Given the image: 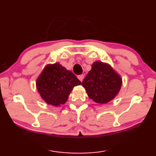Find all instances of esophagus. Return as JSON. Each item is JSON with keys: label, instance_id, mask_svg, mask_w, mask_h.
Returning <instances> with one entry per match:
<instances>
[{"label": "esophagus", "instance_id": "1", "mask_svg": "<svg viewBox=\"0 0 156 156\" xmlns=\"http://www.w3.org/2000/svg\"><path fill=\"white\" fill-rule=\"evenodd\" d=\"M78 78L81 81V82H82L83 80V78H84V76H83V75L78 76Z\"/></svg>", "mask_w": 156, "mask_h": 156}]
</instances>
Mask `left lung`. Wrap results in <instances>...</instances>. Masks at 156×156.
<instances>
[{"instance_id": "left-lung-1", "label": "left lung", "mask_w": 156, "mask_h": 156, "mask_svg": "<svg viewBox=\"0 0 156 156\" xmlns=\"http://www.w3.org/2000/svg\"><path fill=\"white\" fill-rule=\"evenodd\" d=\"M122 85L121 76L110 64L95 61L82 83L90 99L98 104H106L117 97Z\"/></svg>"}]
</instances>
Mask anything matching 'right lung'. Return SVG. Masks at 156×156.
<instances>
[{
  "label": "right lung",
  "mask_w": 156,
  "mask_h": 156,
  "mask_svg": "<svg viewBox=\"0 0 156 156\" xmlns=\"http://www.w3.org/2000/svg\"><path fill=\"white\" fill-rule=\"evenodd\" d=\"M80 84L77 77L58 62L46 65L36 80L41 99L55 107L65 104L73 87Z\"/></svg>",
  "instance_id": "1"
}]
</instances>
